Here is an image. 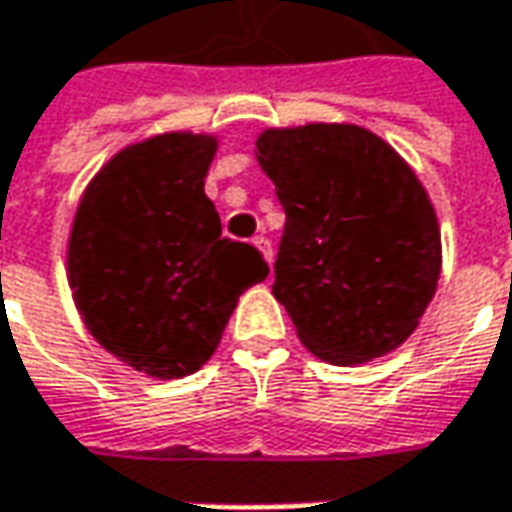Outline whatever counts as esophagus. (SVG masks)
Instances as JSON below:
<instances>
[{"mask_svg":"<svg viewBox=\"0 0 512 512\" xmlns=\"http://www.w3.org/2000/svg\"><path fill=\"white\" fill-rule=\"evenodd\" d=\"M253 245L259 247V253L265 256V262L270 265V262H273V245H270V239H267V236H256Z\"/></svg>","mask_w":512,"mask_h":512,"instance_id":"34e87169","label":"esophagus"}]
</instances>
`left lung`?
I'll list each match as a JSON object with an SVG mask.
<instances>
[{
	"label": "left lung",
	"instance_id": "1",
	"mask_svg": "<svg viewBox=\"0 0 512 512\" xmlns=\"http://www.w3.org/2000/svg\"><path fill=\"white\" fill-rule=\"evenodd\" d=\"M256 159L285 207L273 296L330 364L373 362L419 327L442 273V233L413 168L347 122L267 128Z\"/></svg>",
	"mask_w": 512,
	"mask_h": 512
}]
</instances>
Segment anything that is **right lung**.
I'll list each match as a JSON object with an SVG mask.
<instances>
[{
	"mask_svg": "<svg viewBox=\"0 0 512 512\" xmlns=\"http://www.w3.org/2000/svg\"><path fill=\"white\" fill-rule=\"evenodd\" d=\"M213 133L173 130L110 156L79 199L68 282L90 336L150 379H182L216 353L247 287L265 282L253 245L222 239L205 196Z\"/></svg>",
	"mask_w": 512,
	"mask_h": 512,
	"instance_id": "right-lung-1",
	"label": "right lung"
}]
</instances>
